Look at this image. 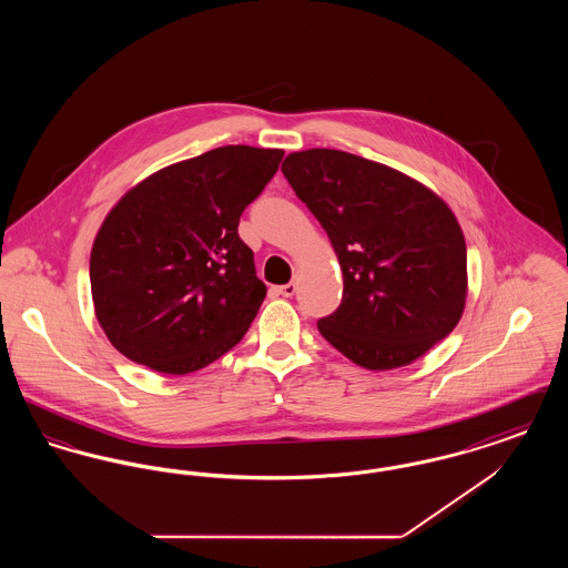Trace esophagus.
Listing matches in <instances>:
<instances>
[{
  "label": "esophagus",
  "mask_w": 568,
  "mask_h": 568,
  "mask_svg": "<svg viewBox=\"0 0 568 568\" xmlns=\"http://www.w3.org/2000/svg\"><path fill=\"white\" fill-rule=\"evenodd\" d=\"M278 294L283 297H292L296 294V283H287V285H281L278 287Z\"/></svg>",
  "instance_id": "34e87169"
}]
</instances>
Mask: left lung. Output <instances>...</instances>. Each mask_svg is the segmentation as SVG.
Returning <instances> with one entry per match:
<instances>
[{
  "mask_svg": "<svg viewBox=\"0 0 568 568\" xmlns=\"http://www.w3.org/2000/svg\"><path fill=\"white\" fill-rule=\"evenodd\" d=\"M281 170L343 268V300L317 322L332 347L368 371H389L452 334L466 300V244L440 197L334 149L292 153Z\"/></svg>",
  "mask_w": 568,
  "mask_h": 568,
  "instance_id": "8db88e82",
  "label": "left lung"
}]
</instances>
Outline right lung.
<instances>
[{"mask_svg": "<svg viewBox=\"0 0 568 568\" xmlns=\"http://www.w3.org/2000/svg\"><path fill=\"white\" fill-rule=\"evenodd\" d=\"M281 160V149L219 146L121 197L89 266L95 315L116 352L190 375L241 343L266 285L239 223Z\"/></svg>", "mask_w": 568, "mask_h": 568, "instance_id": "right-lung-1", "label": "right lung"}]
</instances>
